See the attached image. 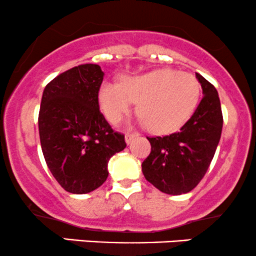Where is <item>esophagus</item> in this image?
<instances>
[{
	"label": "esophagus",
	"instance_id": "esophagus-1",
	"mask_svg": "<svg viewBox=\"0 0 256 256\" xmlns=\"http://www.w3.org/2000/svg\"><path fill=\"white\" fill-rule=\"evenodd\" d=\"M138 136V134H126V136H125V141H126V143H131V141H134V138H136V137Z\"/></svg>",
	"mask_w": 256,
	"mask_h": 256
}]
</instances>
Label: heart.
<instances>
[{"instance_id": "1", "label": "heart", "mask_w": 256, "mask_h": 256, "mask_svg": "<svg viewBox=\"0 0 256 256\" xmlns=\"http://www.w3.org/2000/svg\"><path fill=\"white\" fill-rule=\"evenodd\" d=\"M200 85L194 75L175 69H156L118 82L102 84L98 94L103 114L116 124L132 110L134 103L141 122L154 134L178 131L194 113Z\"/></svg>"}]
</instances>
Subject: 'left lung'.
Segmentation results:
<instances>
[{"label": "left lung", "instance_id": "8db88e82", "mask_svg": "<svg viewBox=\"0 0 256 256\" xmlns=\"http://www.w3.org/2000/svg\"><path fill=\"white\" fill-rule=\"evenodd\" d=\"M203 98L190 119L178 132L147 137L152 150L142 162L146 180L166 194L180 196L192 190L206 175L222 131V112L218 91L196 72Z\"/></svg>", "mask_w": 256, "mask_h": 256}]
</instances>
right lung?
<instances>
[{
	"mask_svg": "<svg viewBox=\"0 0 256 256\" xmlns=\"http://www.w3.org/2000/svg\"><path fill=\"white\" fill-rule=\"evenodd\" d=\"M104 72L81 64L44 87L38 113L42 153L53 178L66 192L85 194L108 178V162L126 147L100 112L98 92Z\"/></svg>",
	"mask_w": 256,
	"mask_h": 256,
	"instance_id": "add662e5",
	"label": "right lung"
}]
</instances>
